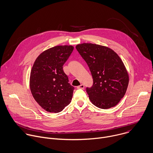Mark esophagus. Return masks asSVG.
<instances>
[{"mask_svg": "<svg viewBox=\"0 0 153 153\" xmlns=\"http://www.w3.org/2000/svg\"><path fill=\"white\" fill-rule=\"evenodd\" d=\"M84 88H85V85H83V84H82V85H80L77 86V89H83Z\"/></svg>", "mask_w": 153, "mask_h": 153, "instance_id": "esophagus-1", "label": "esophagus"}]
</instances>
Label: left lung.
<instances>
[{"instance_id": "obj_1", "label": "left lung", "mask_w": 153, "mask_h": 153, "mask_svg": "<svg viewBox=\"0 0 153 153\" xmlns=\"http://www.w3.org/2000/svg\"><path fill=\"white\" fill-rule=\"evenodd\" d=\"M76 48L92 76V86L86 88L92 103L103 109L115 106L124 96L129 80L121 58L110 48L98 44L83 43Z\"/></svg>"}]
</instances>
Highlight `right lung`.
<instances>
[{"mask_svg":"<svg viewBox=\"0 0 153 153\" xmlns=\"http://www.w3.org/2000/svg\"><path fill=\"white\" fill-rule=\"evenodd\" d=\"M72 45L46 50L35 60L30 76V89L38 105L49 112L58 113L71 102L74 88L63 65L73 52Z\"/></svg>","mask_w":153,"mask_h":153,"instance_id":"add662e5","label":"right lung"}]
</instances>
